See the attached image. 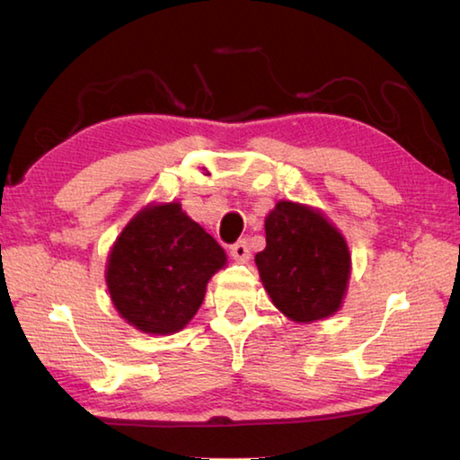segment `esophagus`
<instances>
[{
    "instance_id": "esophagus-1",
    "label": "esophagus",
    "mask_w": 460,
    "mask_h": 460,
    "mask_svg": "<svg viewBox=\"0 0 460 460\" xmlns=\"http://www.w3.org/2000/svg\"><path fill=\"white\" fill-rule=\"evenodd\" d=\"M229 253H231L233 260L241 261V263H245V261H249V258H252V252H249L247 241H237V243H233L231 249H229Z\"/></svg>"
}]
</instances>
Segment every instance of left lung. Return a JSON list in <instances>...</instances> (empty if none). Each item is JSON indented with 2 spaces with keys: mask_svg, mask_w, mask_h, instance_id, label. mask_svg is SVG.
<instances>
[{
  "mask_svg": "<svg viewBox=\"0 0 460 460\" xmlns=\"http://www.w3.org/2000/svg\"><path fill=\"white\" fill-rule=\"evenodd\" d=\"M278 310L296 323L337 313L351 274L341 233L314 208L279 200L266 219V249L255 255Z\"/></svg>",
  "mask_w": 460,
  "mask_h": 460,
  "instance_id": "obj_1",
  "label": "left lung"
}]
</instances>
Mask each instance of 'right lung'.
I'll return each instance as SVG.
<instances>
[{"label":"right lung","mask_w":460,"mask_h":460,"mask_svg":"<svg viewBox=\"0 0 460 460\" xmlns=\"http://www.w3.org/2000/svg\"><path fill=\"white\" fill-rule=\"evenodd\" d=\"M227 255L178 202L147 207L115 241L107 288L136 329L170 334L186 326L205 300L207 282Z\"/></svg>","instance_id":"1"}]
</instances>
